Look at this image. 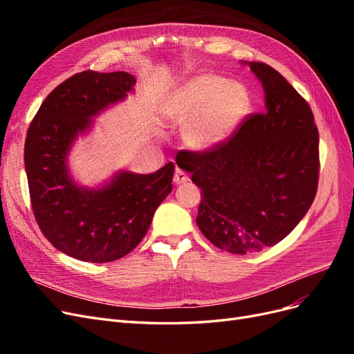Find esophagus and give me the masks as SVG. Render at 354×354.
Listing matches in <instances>:
<instances>
[{"label":"esophagus","mask_w":354,"mask_h":354,"mask_svg":"<svg viewBox=\"0 0 354 354\" xmlns=\"http://www.w3.org/2000/svg\"><path fill=\"white\" fill-rule=\"evenodd\" d=\"M186 181H189V176L185 173L183 169L177 168L176 169V174H174V183L176 185H181V183H186Z\"/></svg>","instance_id":"esophagus-1"}]
</instances>
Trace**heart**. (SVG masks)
Wrapping results in <instances>:
<instances>
[{"instance_id":"b5f03b06","label":"heart","mask_w":354,"mask_h":354,"mask_svg":"<svg viewBox=\"0 0 354 354\" xmlns=\"http://www.w3.org/2000/svg\"><path fill=\"white\" fill-rule=\"evenodd\" d=\"M250 109L243 84L217 73L195 75L168 94L165 120L181 128L185 145L195 152H211L226 143Z\"/></svg>"}]
</instances>
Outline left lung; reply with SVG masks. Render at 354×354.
<instances>
[{
    "instance_id": "left-lung-1",
    "label": "left lung",
    "mask_w": 354,
    "mask_h": 354,
    "mask_svg": "<svg viewBox=\"0 0 354 354\" xmlns=\"http://www.w3.org/2000/svg\"><path fill=\"white\" fill-rule=\"evenodd\" d=\"M241 63L261 82V112L214 151L183 152L178 165L202 190L199 230L232 254L286 238L312 207L319 176V133L307 102L269 65Z\"/></svg>"
}]
</instances>
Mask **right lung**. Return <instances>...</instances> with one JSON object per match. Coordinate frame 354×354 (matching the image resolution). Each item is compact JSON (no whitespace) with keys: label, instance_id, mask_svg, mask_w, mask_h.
Instances as JSON below:
<instances>
[{"label":"right lung","instance_id":"add662e5","mask_svg":"<svg viewBox=\"0 0 354 354\" xmlns=\"http://www.w3.org/2000/svg\"><path fill=\"white\" fill-rule=\"evenodd\" d=\"M128 72L84 71L53 90L30 122L25 168L35 220L59 251L88 263L131 252L173 186L174 164L151 174L118 169L93 187L73 178L69 155L95 118L134 94Z\"/></svg>","mask_w":354,"mask_h":354}]
</instances>
